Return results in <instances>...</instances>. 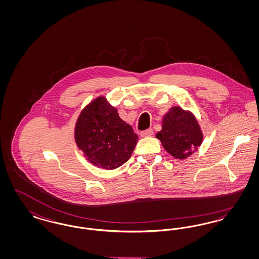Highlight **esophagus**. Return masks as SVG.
I'll return each instance as SVG.
<instances>
[{"label":"esophagus","mask_w":259,"mask_h":259,"mask_svg":"<svg viewBox=\"0 0 259 259\" xmlns=\"http://www.w3.org/2000/svg\"><path fill=\"white\" fill-rule=\"evenodd\" d=\"M152 135H153V130H152L151 128H148L147 130H145V131H142V132H141V136H142L143 138L150 137V136Z\"/></svg>","instance_id":"1"}]
</instances>
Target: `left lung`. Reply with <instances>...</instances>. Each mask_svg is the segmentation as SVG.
<instances>
[{"mask_svg": "<svg viewBox=\"0 0 259 259\" xmlns=\"http://www.w3.org/2000/svg\"><path fill=\"white\" fill-rule=\"evenodd\" d=\"M156 137L175 158L185 159L202 144L203 135L192 113L174 107L162 120V130Z\"/></svg>", "mask_w": 259, "mask_h": 259, "instance_id": "left-lung-1", "label": "left lung"}]
</instances>
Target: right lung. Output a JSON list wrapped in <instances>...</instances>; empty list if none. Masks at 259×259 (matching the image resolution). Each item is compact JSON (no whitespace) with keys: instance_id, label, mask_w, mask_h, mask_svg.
Masks as SVG:
<instances>
[{"instance_id":"1","label":"right lung","mask_w":259,"mask_h":259,"mask_svg":"<svg viewBox=\"0 0 259 259\" xmlns=\"http://www.w3.org/2000/svg\"><path fill=\"white\" fill-rule=\"evenodd\" d=\"M74 136L87 160L107 170L116 169L129 160L138 142L133 128L104 97L95 99L81 111Z\"/></svg>"}]
</instances>
